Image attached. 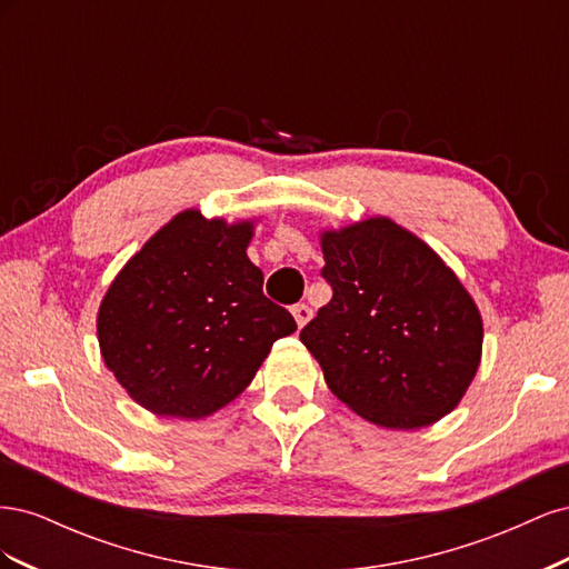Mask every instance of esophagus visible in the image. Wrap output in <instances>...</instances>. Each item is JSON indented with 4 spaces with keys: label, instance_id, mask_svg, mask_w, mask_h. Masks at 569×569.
I'll return each instance as SVG.
<instances>
[{
    "label": "esophagus",
    "instance_id": "34e87169",
    "mask_svg": "<svg viewBox=\"0 0 569 569\" xmlns=\"http://www.w3.org/2000/svg\"><path fill=\"white\" fill-rule=\"evenodd\" d=\"M291 316H295V320H297V325H299V327H303L308 320L313 318V311H311V306L297 303V306H291Z\"/></svg>",
    "mask_w": 569,
    "mask_h": 569
}]
</instances>
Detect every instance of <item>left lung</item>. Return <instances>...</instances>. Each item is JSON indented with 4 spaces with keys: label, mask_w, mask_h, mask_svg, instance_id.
<instances>
[{
    "label": "left lung",
    "mask_w": 569,
    "mask_h": 569,
    "mask_svg": "<svg viewBox=\"0 0 569 569\" xmlns=\"http://www.w3.org/2000/svg\"><path fill=\"white\" fill-rule=\"evenodd\" d=\"M332 299L301 330L325 382L387 429L435 425L460 403L485 327L470 291L420 237L377 216L320 232Z\"/></svg>",
    "instance_id": "obj_1"
}]
</instances>
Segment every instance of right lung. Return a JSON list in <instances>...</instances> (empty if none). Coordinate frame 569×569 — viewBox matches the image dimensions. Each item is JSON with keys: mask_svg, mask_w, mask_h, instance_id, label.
<instances>
[{"mask_svg": "<svg viewBox=\"0 0 569 569\" xmlns=\"http://www.w3.org/2000/svg\"><path fill=\"white\" fill-rule=\"evenodd\" d=\"M253 220L187 209L147 239L101 299V358L130 399L201 420L234 401L272 343L297 330L247 256Z\"/></svg>", "mask_w": 569, "mask_h": 569, "instance_id": "1", "label": "right lung"}]
</instances>
